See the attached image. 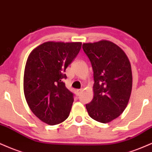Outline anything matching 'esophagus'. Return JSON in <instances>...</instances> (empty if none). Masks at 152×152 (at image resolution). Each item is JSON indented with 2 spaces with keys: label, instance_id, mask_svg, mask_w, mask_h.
Returning a JSON list of instances; mask_svg holds the SVG:
<instances>
[{
  "label": "esophagus",
  "instance_id": "1",
  "mask_svg": "<svg viewBox=\"0 0 152 152\" xmlns=\"http://www.w3.org/2000/svg\"><path fill=\"white\" fill-rule=\"evenodd\" d=\"M83 89H79V90H77V95H80V94H81V92H83Z\"/></svg>",
  "mask_w": 152,
  "mask_h": 152
}]
</instances>
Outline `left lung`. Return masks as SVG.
Wrapping results in <instances>:
<instances>
[{
	"mask_svg": "<svg viewBox=\"0 0 152 152\" xmlns=\"http://www.w3.org/2000/svg\"><path fill=\"white\" fill-rule=\"evenodd\" d=\"M94 72V97L86 109L91 118L108 123L124 112L132 87L131 64L118 45L109 40L84 43Z\"/></svg>",
	"mask_w": 152,
	"mask_h": 152,
	"instance_id": "1",
	"label": "left lung"
}]
</instances>
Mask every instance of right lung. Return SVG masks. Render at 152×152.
I'll return each instance as SVG.
<instances>
[{"label":"right lung","mask_w":152,"mask_h":152,"mask_svg":"<svg viewBox=\"0 0 152 152\" xmlns=\"http://www.w3.org/2000/svg\"><path fill=\"white\" fill-rule=\"evenodd\" d=\"M81 47L80 42L50 41L35 48L27 60L25 97L34 115L49 125L64 122L69 115L74 94L65 87L64 72Z\"/></svg>","instance_id":"right-lung-1"}]
</instances>
